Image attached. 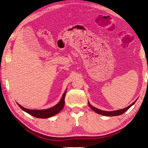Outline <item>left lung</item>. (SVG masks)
Instances as JSON below:
<instances>
[{"label": "left lung", "instance_id": "8db88e82", "mask_svg": "<svg viewBox=\"0 0 148 148\" xmlns=\"http://www.w3.org/2000/svg\"><path fill=\"white\" fill-rule=\"evenodd\" d=\"M134 104V102H133V103L130 105L129 106L125 108H124V109L118 110H116V111H112V112H107V111H103V110H99L98 108H96L93 107L92 105L90 104V103L88 102L89 106L95 112H96V113L102 115V116H119V115H121L123 113H125L126 111H127V110L130 108V107L132 106Z\"/></svg>", "mask_w": 148, "mask_h": 148}]
</instances>
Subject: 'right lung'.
Wrapping results in <instances>:
<instances>
[{
    "instance_id": "obj_1",
    "label": "right lung",
    "mask_w": 148,
    "mask_h": 148,
    "mask_svg": "<svg viewBox=\"0 0 148 148\" xmlns=\"http://www.w3.org/2000/svg\"><path fill=\"white\" fill-rule=\"evenodd\" d=\"M65 95H66V91H64L63 95H62V99L58 104L56 106L50 108L49 109L46 110H29L21 106V105H19V106L21 108L24 110L25 112H27L31 116L38 117V118H48L51 116H53L54 115L58 114L61 110L63 108L64 105V98H65Z\"/></svg>"
}]
</instances>
